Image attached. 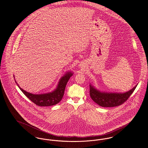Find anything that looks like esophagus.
I'll list each match as a JSON object with an SVG mask.
<instances>
[{
	"instance_id": "esophagus-1",
	"label": "esophagus",
	"mask_w": 148,
	"mask_h": 148,
	"mask_svg": "<svg viewBox=\"0 0 148 148\" xmlns=\"http://www.w3.org/2000/svg\"><path fill=\"white\" fill-rule=\"evenodd\" d=\"M80 65H81V64H80Z\"/></svg>"
}]
</instances>
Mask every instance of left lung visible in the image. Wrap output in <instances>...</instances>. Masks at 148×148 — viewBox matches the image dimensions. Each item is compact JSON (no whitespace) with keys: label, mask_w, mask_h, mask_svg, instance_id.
<instances>
[{"label":"left lung","mask_w":148,"mask_h":148,"mask_svg":"<svg viewBox=\"0 0 148 148\" xmlns=\"http://www.w3.org/2000/svg\"><path fill=\"white\" fill-rule=\"evenodd\" d=\"M136 85L125 93L102 92L90 85V95L92 100L97 105L104 107L118 106L124 103L136 88Z\"/></svg>","instance_id":"obj_1"}]
</instances>
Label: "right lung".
I'll return each mask as SVG.
<instances>
[{
    "label": "right lung",
    "instance_id": "obj_1",
    "mask_svg": "<svg viewBox=\"0 0 148 148\" xmlns=\"http://www.w3.org/2000/svg\"><path fill=\"white\" fill-rule=\"evenodd\" d=\"M72 75L73 73L71 72L66 73V74L60 79L57 88L54 91L50 93L40 95L32 94L26 92L18 86L16 81L15 82L25 96L36 105L39 106H51L58 103L61 101L64 95L66 85Z\"/></svg>",
    "mask_w": 148,
    "mask_h": 148
}]
</instances>
